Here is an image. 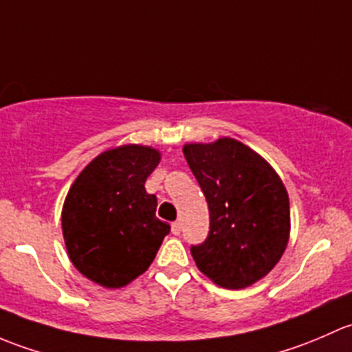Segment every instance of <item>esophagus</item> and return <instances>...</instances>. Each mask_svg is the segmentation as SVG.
I'll list each match as a JSON object with an SVG mask.
<instances>
[{
    "instance_id": "esophagus-1",
    "label": "esophagus",
    "mask_w": 352,
    "mask_h": 352,
    "mask_svg": "<svg viewBox=\"0 0 352 352\" xmlns=\"http://www.w3.org/2000/svg\"><path fill=\"white\" fill-rule=\"evenodd\" d=\"M171 232L175 235H179L181 234V223L179 222H175V223H171Z\"/></svg>"
}]
</instances>
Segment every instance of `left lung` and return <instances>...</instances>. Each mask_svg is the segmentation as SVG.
Listing matches in <instances>:
<instances>
[{"label": "left lung", "mask_w": 352, "mask_h": 352, "mask_svg": "<svg viewBox=\"0 0 352 352\" xmlns=\"http://www.w3.org/2000/svg\"><path fill=\"white\" fill-rule=\"evenodd\" d=\"M183 154L210 210L206 241L191 248L215 285L242 289L266 276L289 241V200L273 166L239 140L184 144Z\"/></svg>", "instance_id": "1"}]
</instances>
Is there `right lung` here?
<instances>
[{"label":"right lung","instance_id":"obj_1","mask_svg":"<svg viewBox=\"0 0 352 352\" xmlns=\"http://www.w3.org/2000/svg\"><path fill=\"white\" fill-rule=\"evenodd\" d=\"M161 152L125 144L96 155L76 177L63 206V235L76 270L104 288H122L154 261L171 227L155 217L146 179Z\"/></svg>","mask_w":352,"mask_h":352}]
</instances>
